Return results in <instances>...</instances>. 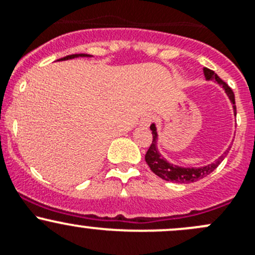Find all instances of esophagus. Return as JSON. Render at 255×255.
<instances>
[{
  "label": "esophagus",
  "mask_w": 255,
  "mask_h": 255,
  "mask_svg": "<svg viewBox=\"0 0 255 255\" xmlns=\"http://www.w3.org/2000/svg\"><path fill=\"white\" fill-rule=\"evenodd\" d=\"M152 123H153V117H152V115H150V114L145 115V117L141 119V125H142V127H145V128H148L151 124H152Z\"/></svg>",
  "instance_id": "obj_1"
}]
</instances>
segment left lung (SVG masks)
<instances>
[{
    "label": "left lung",
    "mask_w": 255,
    "mask_h": 255,
    "mask_svg": "<svg viewBox=\"0 0 255 255\" xmlns=\"http://www.w3.org/2000/svg\"><path fill=\"white\" fill-rule=\"evenodd\" d=\"M205 72V77L207 80H216L218 84H221L223 87V89L226 90L227 95L229 97L231 102L233 103V108L236 110V99H234V93L231 88L228 87L226 82L221 79L213 70L205 68L203 69ZM151 130H152V142H151L150 147H148L147 152L145 155V161L147 162V165L150 166L151 171H152L155 175H157L158 177H161L165 181H171V182H177V183H191L196 182V181L201 180V178L206 177V176L210 175L211 172H213L217 167H218L219 163L222 162L224 157H226L227 152H224L221 157L217 161H214L213 163L207 166H203V167L193 168V167H180V166H175L172 163L167 162L162 156L160 155V152L157 151V132H156L155 125H151Z\"/></svg>",
    "instance_id": "obj_1"
}]
</instances>
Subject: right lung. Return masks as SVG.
I'll return each mask as SVG.
<instances>
[{
	"label": "right lung",
	"mask_w": 255,
	"mask_h": 255,
	"mask_svg": "<svg viewBox=\"0 0 255 255\" xmlns=\"http://www.w3.org/2000/svg\"><path fill=\"white\" fill-rule=\"evenodd\" d=\"M75 57H88V54H72V55H67L64 58H60L59 60H67V59H72V58Z\"/></svg>",
	"instance_id": "right-lung-1"
}]
</instances>
